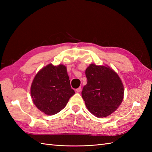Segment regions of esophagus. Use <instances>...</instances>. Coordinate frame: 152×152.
Wrapping results in <instances>:
<instances>
[{
	"label": "esophagus",
	"mask_w": 152,
	"mask_h": 152,
	"mask_svg": "<svg viewBox=\"0 0 152 152\" xmlns=\"http://www.w3.org/2000/svg\"><path fill=\"white\" fill-rule=\"evenodd\" d=\"M81 91H82V88H81V87H80V88H78V89H76V91L77 93H80V92H81Z\"/></svg>",
	"instance_id": "esophagus-1"
}]
</instances>
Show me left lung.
<instances>
[{
    "label": "left lung",
    "instance_id": "obj_1",
    "mask_svg": "<svg viewBox=\"0 0 152 152\" xmlns=\"http://www.w3.org/2000/svg\"><path fill=\"white\" fill-rule=\"evenodd\" d=\"M88 82L82 96L88 110L97 118L114 112L124 99V87L121 78L108 65L90 64L86 70Z\"/></svg>",
    "mask_w": 152,
    "mask_h": 152
}]
</instances>
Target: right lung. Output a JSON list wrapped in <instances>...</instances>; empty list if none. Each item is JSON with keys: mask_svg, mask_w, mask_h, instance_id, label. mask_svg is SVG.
<instances>
[{"mask_svg": "<svg viewBox=\"0 0 152 152\" xmlns=\"http://www.w3.org/2000/svg\"><path fill=\"white\" fill-rule=\"evenodd\" d=\"M75 91L71 88L66 67L49 64L35 75L31 96L37 108L46 115L57 114L65 107Z\"/></svg>", "mask_w": 152, "mask_h": 152, "instance_id": "right-lung-1", "label": "right lung"}]
</instances>
